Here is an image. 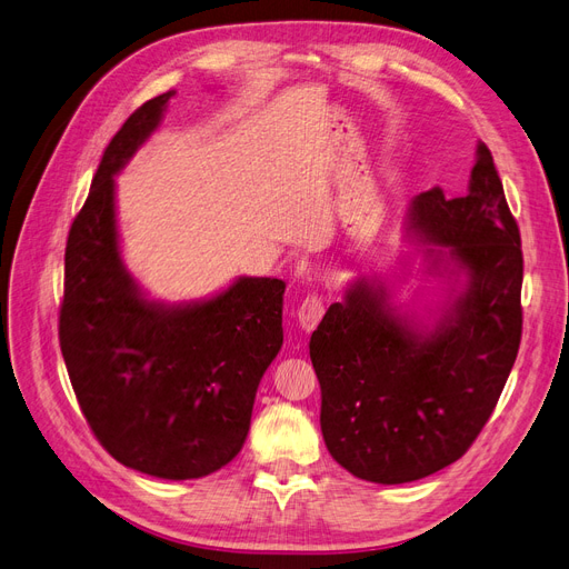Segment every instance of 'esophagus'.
Here are the masks:
<instances>
[{
  "label": "esophagus",
  "mask_w": 569,
  "mask_h": 569,
  "mask_svg": "<svg viewBox=\"0 0 569 569\" xmlns=\"http://www.w3.org/2000/svg\"><path fill=\"white\" fill-rule=\"evenodd\" d=\"M323 309H326V300H323V296H319V292H311V296H307L300 302L298 319H300V326L305 333H311L319 326V321L323 317Z\"/></svg>",
  "instance_id": "1"
}]
</instances>
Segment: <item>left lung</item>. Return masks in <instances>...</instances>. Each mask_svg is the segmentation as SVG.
Here are the masks:
<instances>
[{
    "label": "left lung",
    "mask_w": 569,
    "mask_h": 569,
    "mask_svg": "<svg viewBox=\"0 0 569 569\" xmlns=\"http://www.w3.org/2000/svg\"><path fill=\"white\" fill-rule=\"evenodd\" d=\"M407 229L437 246L426 250L432 269L463 273L435 326L399 315L382 283L357 279L309 340L323 442L355 478L378 485L428 478L470 449L522 336L520 229L485 143L468 193H418Z\"/></svg>",
    "instance_id": "8db88e82"
}]
</instances>
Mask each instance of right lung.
I'll use <instances>...</instances> for the list:
<instances>
[{"instance_id": "obj_1", "label": "right lung", "mask_w": 569, "mask_h": 569, "mask_svg": "<svg viewBox=\"0 0 569 569\" xmlns=\"http://www.w3.org/2000/svg\"><path fill=\"white\" fill-rule=\"evenodd\" d=\"M174 91L146 101L106 146L66 246L59 340L91 432L116 461L196 480L241 451L254 392L283 345L281 279H236L219 296L164 305L124 269L116 174L160 124Z\"/></svg>"}]
</instances>
